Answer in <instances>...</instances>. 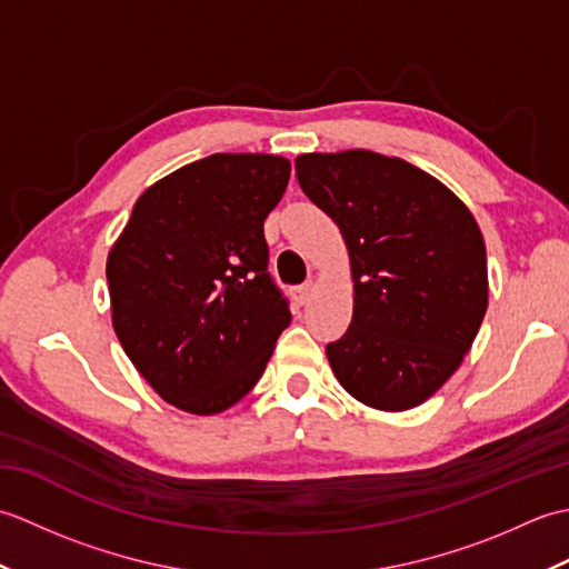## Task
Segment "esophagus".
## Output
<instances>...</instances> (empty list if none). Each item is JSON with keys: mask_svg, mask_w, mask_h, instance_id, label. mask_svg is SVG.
<instances>
[{"mask_svg": "<svg viewBox=\"0 0 569 569\" xmlns=\"http://www.w3.org/2000/svg\"><path fill=\"white\" fill-rule=\"evenodd\" d=\"M312 291H316V286H312V281L303 283V286H298V288H296V300H298V303L306 306L308 300H310V296H312Z\"/></svg>", "mask_w": 569, "mask_h": 569, "instance_id": "obj_1", "label": "esophagus"}]
</instances>
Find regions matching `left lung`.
Instances as JSON below:
<instances>
[{"instance_id":"8db88e82","label":"left lung","mask_w":569,"mask_h":569,"mask_svg":"<svg viewBox=\"0 0 569 569\" xmlns=\"http://www.w3.org/2000/svg\"><path fill=\"white\" fill-rule=\"evenodd\" d=\"M296 176L349 251L355 316L328 359L349 396L408 410L462 365L489 303L475 214L438 178L365 149L303 153Z\"/></svg>"}]
</instances>
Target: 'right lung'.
Masks as SVG:
<instances>
[{
    "label": "right lung",
    "instance_id": "obj_1",
    "mask_svg": "<svg viewBox=\"0 0 569 569\" xmlns=\"http://www.w3.org/2000/svg\"><path fill=\"white\" fill-rule=\"evenodd\" d=\"M291 161L212 153L143 190L107 257L112 325L166 403L214 416L269 365L291 310L269 269L263 220Z\"/></svg>",
    "mask_w": 569,
    "mask_h": 569
}]
</instances>
